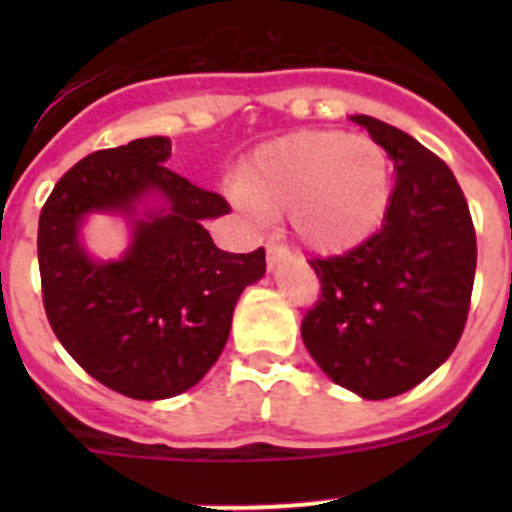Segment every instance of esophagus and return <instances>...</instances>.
I'll list each match as a JSON object with an SVG mask.
<instances>
[{"instance_id": "1", "label": "esophagus", "mask_w": 512, "mask_h": 512, "mask_svg": "<svg viewBox=\"0 0 512 512\" xmlns=\"http://www.w3.org/2000/svg\"><path fill=\"white\" fill-rule=\"evenodd\" d=\"M287 257L289 250L285 245H280V242H270V245H267V265L270 267H275L280 260H287Z\"/></svg>"}]
</instances>
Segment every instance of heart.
Instances as JSON below:
<instances>
[{"label": "heart", "mask_w": 512, "mask_h": 512, "mask_svg": "<svg viewBox=\"0 0 512 512\" xmlns=\"http://www.w3.org/2000/svg\"><path fill=\"white\" fill-rule=\"evenodd\" d=\"M240 185V200L250 210L289 213L304 245L342 252L384 220L391 165L371 138L302 131L257 148L242 168Z\"/></svg>", "instance_id": "1"}]
</instances>
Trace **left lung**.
I'll use <instances>...</instances> for the list:
<instances>
[{
    "mask_svg": "<svg viewBox=\"0 0 512 512\" xmlns=\"http://www.w3.org/2000/svg\"><path fill=\"white\" fill-rule=\"evenodd\" d=\"M394 160L384 223L342 255L312 257L319 299L302 339L334 384L379 401L414 389L466 329L476 227L446 163L409 133L354 116Z\"/></svg>",
    "mask_w": 512,
    "mask_h": 512,
    "instance_id": "8db88e82",
    "label": "left lung"
}]
</instances>
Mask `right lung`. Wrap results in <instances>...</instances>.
Segmentation results:
<instances>
[{"label":"right lung","mask_w":512,"mask_h":512,"mask_svg":"<svg viewBox=\"0 0 512 512\" xmlns=\"http://www.w3.org/2000/svg\"><path fill=\"white\" fill-rule=\"evenodd\" d=\"M168 136L136 138L81 158L39 215V272L46 319L76 364L108 389L141 401L178 396L223 354L242 289L265 275V250H218L205 218L230 213L223 195L165 168ZM156 189L165 214L139 221L118 263L80 250L86 212L123 209Z\"/></svg>","instance_id":"right-lung-1"}]
</instances>
